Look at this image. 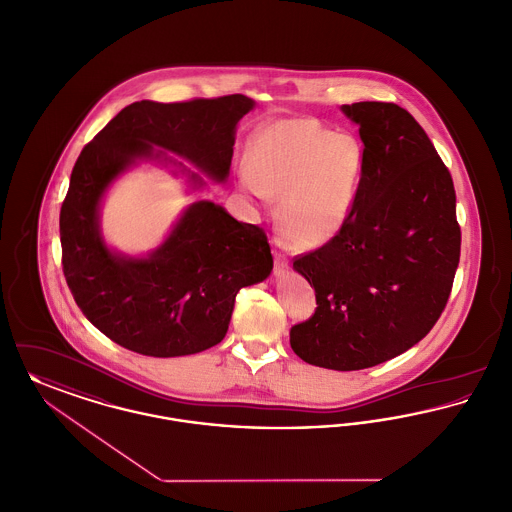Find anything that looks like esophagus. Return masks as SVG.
<instances>
[{"label":"esophagus","instance_id":"34e87169","mask_svg":"<svg viewBox=\"0 0 512 512\" xmlns=\"http://www.w3.org/2000/svg\"><path fill=\"white\" fill-rule=\"evenodd\" d=\"M274 243L280 245V240H274ZM286 271H288V263H286L284 255L276 253V257H274V274H276V276H282Z\"/></svg>","mask_w":512,"mask_h":512}]
</instances>
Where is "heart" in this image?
<instances>
[{"mask_svg": "<svg viewBox=\"0 0 512 512\" xmlns=\"http://www.w3.org/2000/svg\"><path fill=\"white\" fill-rule=\"evenodd\" d=\"M365 172L363 143L313 118L272 121L249 143L241 187L255 199L280 197V224L294 247L334 238L354 211Z\"/></svg>", "mask_w": 512, "mask_h": 512, "instance_id": "heart-1", "label": "heart"}]
</instances>
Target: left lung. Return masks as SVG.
Returning <instances> with one entry per match:
<instances>
[{"label": "left lung", "instance_id": "left-lung-1", "mask_svg": "<svg viewBox=\"0 0 512 512\" xmlns=\"http://www.w3.org/2000/svg\"><path fill=\"white\" fill-rule=\"evenodd\" d=\"M342 112L360 125L365 172L340 232L294 259L317 307L290 344L311 365L356 371L433 329L451 296L460 226L451 172L410 112L392 102Z\"/></svg>", "mask_w": 512, "mask_h": 512}]
</instances>
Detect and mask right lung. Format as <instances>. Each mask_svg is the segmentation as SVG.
Wrapping results in <instances>:
<instances>
[{"mask_svg":"<svg viewBox=\"0 0 512 512\" xmlns=\"http://www.w3.org/2000/svg\"><path fill=\"white\" fill-rule=\"evenodd\" d=\"M253 106L243 94L133 102L79 154L60 212L63 274L83 315L123 348L152 358L203 352L226 336L241 288L271 274L263 228L211 201L189 205L149 257L108 249L98 224L106 189L137 160L170 162L203 187L166 151L176 152L212 180H226L236 125Z\"/></svg>","mask_w":512,"mask_h":512,"instance_id":"obj_1","label":"right lung"}]
</instances>
